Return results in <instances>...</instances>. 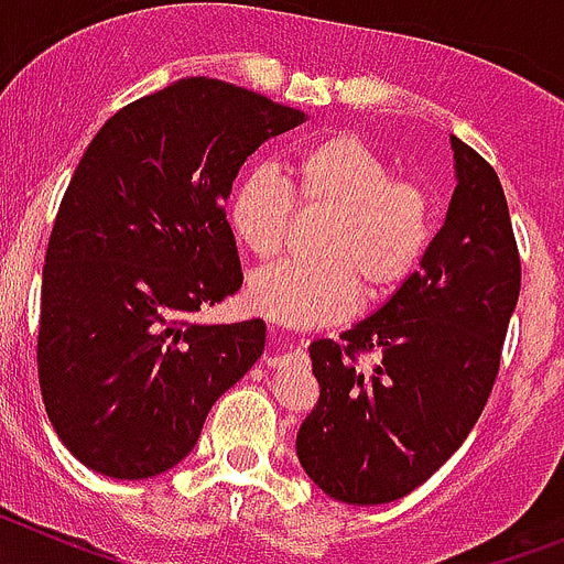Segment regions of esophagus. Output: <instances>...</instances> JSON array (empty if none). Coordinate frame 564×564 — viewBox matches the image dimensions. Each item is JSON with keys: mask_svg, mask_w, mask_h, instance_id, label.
<instances>
[{"mask_svg": "<svg viewBox=\"0 0 564 564\" xmlns=\"http://www.w3.org/2000/svg\"><path fill=\"white\" fill-rule=\"evenodd\" d=\"M265 364L268 367H282V364H285V356H268Z\"/></svg>", "mask_w": 564, "mask_h": 564, "instance_id": "esophagus-1", "label": "esophagus"}]
</instances>
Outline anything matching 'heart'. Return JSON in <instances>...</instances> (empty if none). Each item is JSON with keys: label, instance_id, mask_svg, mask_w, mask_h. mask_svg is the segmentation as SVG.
I'll list each match as a JSON object with an SVG mask.
<instances>
[{"label": "heart", "instance_id": "1", "mask_svg": "<svg viewBox=\"0 0 564 564\" xmlns=\"http://www.w3.org/2000/svg\"><path fill=\"white\" fill-rule=\"evenodd\" d=\"M293 197L311 214H330L322 262H276L253 273L248 305L288 327H325L358 307L361 285L383 299L421 268L435 239V197L350 132L305 143L291 158ZM291 188L271 169H248L234 183L228 220L239 242L271 259L293 217Z\"/></svg>", "mask_w": 564, "mask_h": 564}]
</instances>
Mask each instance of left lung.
<instances>
[{"instance_id": "1", "label": "left lung", "mask_w": 564, "mask_h": 564, "mask_svg": "<svg viewBox=\"0 0 564 564\" xmlns=\"http://www.w3.org/2000/svg\"><path fill=\"white\" fill-rule=\"evenodd\" d=\"M457 186L421 271L341 341L311 344L322 395L296 455L350 506L401 500L449 460L500 372L520 251L497 172L452 134ZM372 355L376 362H361Z\"/></svg>"}]
</instances>
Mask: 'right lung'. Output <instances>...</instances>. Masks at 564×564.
I'll return each mask as SVG.
<instances>
[{
  "mask_svg": "<svg viewBox=\"0 0 564 564\" xmlns=\"http://www.w3.org/2000/svg\"><path fill=\"white\" fill-rule=\"evenodd\" d=\"M305 121L246 87L181 78L84 152L50 231L39 387L62 443L115 480L177 466L265 350V322L200 325L242 285L226 200L268 138Z\"/></svg>",
  "mask_w": 564,
  "mask_h": 564,
  "instance_id": "right-lung-1",
  "label": "right lung"
}]
</instances>
